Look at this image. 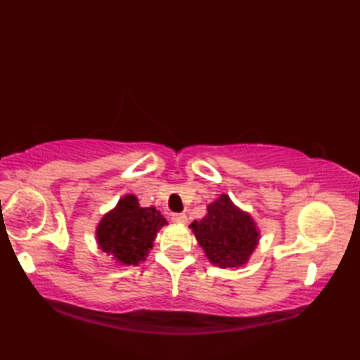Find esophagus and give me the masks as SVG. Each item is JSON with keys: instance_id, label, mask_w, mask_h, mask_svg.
<instances>
[{"instance_id": "1", "label": "esophagus", "mask_w": 360, "mask_h": 360, "mask_svg": "<svg viewBox=\"0 0 360 360\" xmlns=\"http://www.w3.org/2000/svg\"><path fill=\"white\" fill-rule=\"evenodd\" d=\"M172 221H173V223L186 224L187 223V215H186V213H172Z\"/></svg>"}]
</instances>
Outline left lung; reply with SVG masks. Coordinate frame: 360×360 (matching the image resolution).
<instances>
[{
    "instance_id": "obj_1",
    "label": "left lung",
    "mask_w": 360,
    "mask_h": 360,
    "mask_svg": "<svg viewBox=\"0 0 360 360\" xmlns=\"http://www.w3.org/2000/svg\"><path fill=\"white\" fill-rule=\"evenodd\" d=\"M190 227L209 262L223 269L246 264L259 240L255 221L224 193L207 205V215Z\"/></svg>"
}]
</instances>
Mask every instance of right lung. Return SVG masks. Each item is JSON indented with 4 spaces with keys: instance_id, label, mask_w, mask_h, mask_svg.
I'll use <instances>...</instances> for the list:
<instances>
[{
    "instance_id": "add662e5",
    "label": "right lung",
    "mask_w": 360,
    "mask_h": 360,
    "mask_svg": "<svg viewBox=\"0 0 360 360\" xmlns=\"http://www.w3.org/2000/svg\"><path fill=\"white\" fill-rule=\"evenodd\" d=\"M167 219L155 207H141L134 195H127L97 226L98 248L122 264H139L148 255L159 229Z\"/></svg>"
}]
</instances>
